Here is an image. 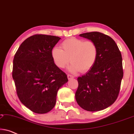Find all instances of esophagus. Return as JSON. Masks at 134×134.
Instances as JSON below:
<instances>
[{
  "label": "esophagus",
  "instance_id": "1",
  "mask_svg": "<svg viewBox=\"0 0 134 134\" xmlns=\"http://www.w3.org/2000/svg\"><path fill=\"white\" fill-rule=\"evenodd\" d=\"M67 77H68V79H72L74 77V76H72V75H71V74H68Z\"/></svg>",
  "mask_w": 134,
  "mask_h": 134
}]
</instances>
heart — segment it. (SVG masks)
<instances>
[{"label":"heart","mask_w":134,"mask_h":134,"mask_svg":"<svg viewBox=\"0 0 134 134\" xmlns=\"http://www.w3.org/2000/svg\"><path fill=\"white\" fill-rule=\"evenodd\" d=\"M60 47L62 49L54 47L51 51L53 62L59 68H64L71 62L68 67L71 72H87L94 66L98 59V47L92 41L70 38L64 40Z\"/></svg>","instance_id":"1"}]
</instances>
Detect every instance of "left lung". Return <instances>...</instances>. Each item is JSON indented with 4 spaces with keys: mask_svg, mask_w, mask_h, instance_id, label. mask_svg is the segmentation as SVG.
Segmentation results:
<instances>
[{
    "mask_svg": "<svg viewBox=\"0 0 134 134\" xmlns=\"http://www.w3.org/2000/svg\"><path fill=\"white\" fill-rule=\"evenodd\" d=\"M79 36L96 44L98 56L94 66L77 78L76 101L85 110H102L118 98L123 77L121 54L114 40L105 34L93 32Z\"/></svg>",
    "mask_w": 134,
    "mask_h": 134,
    "instance_id": "1",
    "label": "left lung"
}]
</instances>
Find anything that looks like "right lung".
Listing matches in <instances>:
<instances>
[{"instance_id": "1", "label": "right lung", "mask_w": 134, "mask_h": 134, "mask_svg": "<svg viewBox=\"0 0 134 134\" xmlns=\"http://www.w3.org/2000/svg\"><path fill=\"white\" fill-rule=\"evenodd\" d=\"M58 36L35 35L20 45L14 55L12 76L21 102L36 113L51 111L60 87L68 81L55 65L51 51Z\"/></svg>"}]
</instances>
